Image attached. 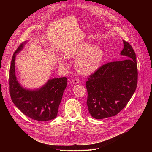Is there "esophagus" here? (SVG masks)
I'll return each instance as SVG.
<instances>
[{
    "instance_id": "1",
    "label": "esophagus",
    "mask_w": 152,
    "mask_h": 152,
    "mask_svg": "<svg viewBox=\"0 0 152 152\" xmlns=\"http://www.w3.org/2000/svg\"><path fill=\"white\" fill-rule=\"evenodd\" d=\"M72 82H73V83L75 84H78L79 83V80L77 78H75L72 80Z\"/></svg>"
}]
</instances>
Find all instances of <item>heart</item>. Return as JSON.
Returning a JSON list of instances; mask_svg holds the SVG:
<instances>
[{
  "label": "heart",
  "mask_w": 152,
  "mask_h": 152,
  "mask_svg": "<svg viewBox=\"0 0 152 152\" xmlns=\"http://www.w3.org/2000/svg\"><path fill=\"white\" fill-rule=\"evenodd\" d=\"M69 57H77L75 67L83 75H90L100 67L103 58V51L90 42H82L69 48L66 52ZM62 63L64 59H61Z\"/></svg>",
  "instance_id": "1"
}]
</instances>
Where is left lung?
<instances>
[{
    "mask_svg": "<svg viewBox=\"0 0 152 152\" xmlns=\"http://www.w3.org/2000/svg\"><path fill=\"white\" fill-rule=\"evenodd\" d=\"M123 42L121 55L125 59L103 64L86 82V104L90 114L96 119L116 115L127 105L137 88L136 55L129 42Z\"/></svg>",
    "mask_w": 152,
    "mask_h": 152,
    "instance_id": "obj_1",
    "label": "left lung"
}]
</instances>
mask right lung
I'll list each match as a JSON object with an SVG mask.
<instances>
[{"label":"right lung","mask_w":152,"mask_h":152,"mask_svg":"<svg viewBox=\"0 0 152 152\" xmlns=\"http://www.w3.org/2000/svg\"><path fill=\"white\" fill-rule=\"evenodd\" d=\"M23 47V44L18 46L11 60L9 77L11 100L21 113L33 120L45 121L54 119L57 116L62 94L67 86V77L49 80L45 86L35 91L21 87L15 74V58Z\"/></svg>","instance_id":"obj_1"}]
</instances>
